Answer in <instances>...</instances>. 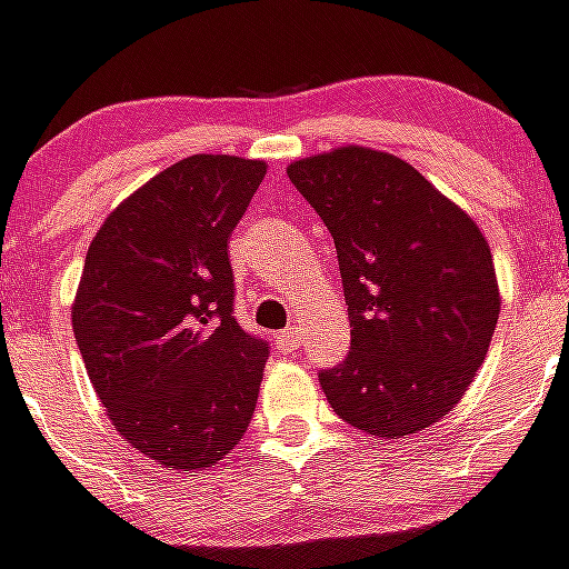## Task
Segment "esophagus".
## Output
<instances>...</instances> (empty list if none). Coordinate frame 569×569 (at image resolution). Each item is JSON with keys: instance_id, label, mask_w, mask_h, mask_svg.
<instances>
[{"instance_id": "esophagus-1", "label": "esophagus", "mask_w": 569, "mask_h": 569, "mask_svg": "<svg viewBox=\"0 0 569 569\" xmlns=\"http://www.w3.org/2000/svg\"><path fill=\"white\" fill-rule=\"evenodd\" d=\"M301 341H305V330L299 328V325H293V328L281 330L279 336H276V347H279V353H293V350H299Z\"/></svg>"}]
</instances>
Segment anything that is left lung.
I'll list each match as a JSON object with an SVG mask.
<instances>
[{"label":"left lung","mask_w":569,"mask_h":569,"mask_svg":"<svg viewBox=\"0 0 569 569\" xmlns=\"http://www.w3.org/2000/svg\"><path fill=\"white\" fill-rule=\"evenodd\" d=\"M330 230L350 353L319 370L339 419L379 439L453 410L490 347L499 284L485 236L413 164L339 148L288 168Z\"/></svg>","instance_id":"obj_1"}]
</instances>
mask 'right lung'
<instances>
[{
    "label": "right lung",
    "mask_w": 569,
    "mask_h": 569,
    "mask_svg": "<svg viewBox=\"0 0 569 569\" xmlns=\"http://www.w3.org/2000/svg\"><path fill=\"white\" fill-rule=\"evenodd\" d=\"M264 162L188 156L90 241L73 333L116 430L173 470L230 453L253 419L268 341L236 321L228 239Z\"/></svg>",
    "instance_id": "obj_1"
}]
</instances>
